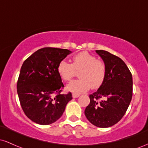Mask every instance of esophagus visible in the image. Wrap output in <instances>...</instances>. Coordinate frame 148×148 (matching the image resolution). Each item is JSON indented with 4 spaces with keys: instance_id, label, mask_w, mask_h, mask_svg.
I'll use <instances>...</instances> for the list:
<instances>
[{
    "instance_id": "obj_1",
    "label": "esophagus",
    "mask_w": 148,
    "mask_h": 148,
    "mask_svg": "<svg viewBox=\"0 0 148 148\" xmlns=\"http://www.w3.org/2000/svg\"><path fill=\"white\" fill-rule=\"evenodd\" d=\"M80 96L79 94H75V93H73L72 94V97L73 98H77Z\"/></svg>"
}]
</instances>
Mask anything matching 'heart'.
<instances>
[{
  "label": "heart",
  "mask_w": 148,
  "mask_h": 148,
  "mask_svg": "<svg viewBox=\"0 0 148 148\" xmlns=\"http://www.w3.org/2000/svg\"><path fill=\"white\" fill-rule=\"evenodd\" d=\"M57 70L60 77L65 81L71 80L79 73L80 79L71 81L66 86L67 91L75 94L84 92L90 88H99L103 84L106 75L104 62L86 51L74 56L72 64L66 60H61Z\"/></svg>",
  "instance_id": "obj_1"
}]
</instances>
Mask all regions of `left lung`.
Returning a JSON list of instances; mask_svg holds the SVG:
<instances>
[{"label":"left lung","instance_id":"1","mask_svg":"<svg viewBox=\"0 0 148 148\" xmlns=\"http://www.w3.org/2000/svg\"><path fill=\"white\" fill-rule=\"evenodd\" d=\"M106 67L103 84L90 95V102L85 110L88 121L100 128L118 123L126 113L132 97L133 80L125 62L103 50H96Z\"/></svg>","mask_w":148,"mask_h":148}]
</instances>
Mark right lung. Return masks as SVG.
<instances>
[{"label": "right lung", "instance_id": "obj_1", "mask_svg": "<svg viewBox=\"0 0 148 148\" xmlns=\"http://www.w3.org/2000/svg\"><path fill=\"white\" fill-rule=\"evenodd\" d=\"M71 53L67 49L46 47L35 51L22 64L17 82L18 99L25 115L34 123H55L72 99L71 92L60 94L64 85L57 70L59 62Z\"/></svg>", "mask_w": 148, "mask_h": 148}]
</instances>
